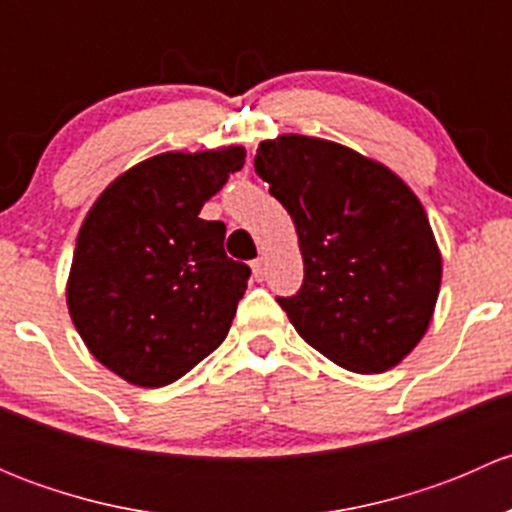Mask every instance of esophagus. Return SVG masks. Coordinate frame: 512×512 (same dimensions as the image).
Returning <instances> with one entry per match:
<instances>
[{"instance_id": "esophagus-1", "label": "esophagus", "mask_w": 512, "mask_h": 512, "mask_svg": "<svg viewBox=\"0 0 512 512\" xmlns=\"http://www.w3.org/2000/svg\"><path fill=\"white\" fill-rule=\"evenodd\" d=\"M265 275H267L265 260H262V257H257V260H252V277H255L257 282H262V280H265Z\"/></svg>"}]
</instances>
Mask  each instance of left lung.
Here are the masks:
<instances>
[{
  "mask_svg": "<svg viewBox=\"0 0 512 512\" xmlns=\"http://www.w3.org/2000/svg\"><path fill=\"white\" fill-rule=\"evenodd\" d=\"M255 170L297 227L304 282L277 297L334 364L381 374L421 342L441 289L423 205L386 165L309 136L262 141Z\"/></svg>",
  "mask_w": 512,
  "mask_h": 512,
  "instance_id": "1",
  "label": "left lung"
}]
</instances>
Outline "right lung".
<instances>
[{"mask_svg":"<svg viewBox=\"0 0 512 512\" xmlns=\"http://www.w3.org/2000/svg\"><path fill=\"white\" fill-rule=\"evenodd\" d=\"M237 146L160 153L118 175L76 237L66 304L89 352L158 389L223 344L250 280L200 208L242 168Z\"/></svg>","mask_w":512,"mask_h":512,"instance_id":"1","label":"right lung"}]
</instances>
